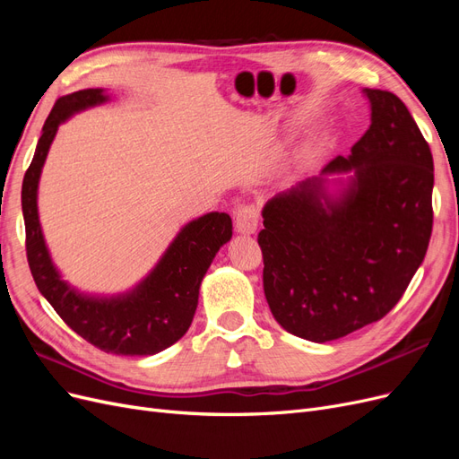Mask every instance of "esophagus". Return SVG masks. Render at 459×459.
I'll use <instances>...</instances> for the list:
<instances>
[{
	"label": "esophagus",
	"instance_id": "esophagus-1",
	"mask_svg": "<svg viewBox=\"0 0 459 459\" xmlns=\"http://www.w3.org/2000/svg\"><path fill=\"white\" fill-rule=\"evenodd\" d=\"M258 228V208L255 204H241L235 211V230L241 235H253Z\"/></svg>",
	"mask_w": 459,
	"mask_h": 459
}]
</instances>
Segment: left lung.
<instances>
[{
  "mask_svg": "<svg viewBox=\"0 0 459 459\" xmlns=\"http://www.w3.org/2000/svg\"><path fill=\"white\" fill-rule=\"evenodd\" d=\"M369 128L349 157L262 208L264 295L285 331L335 341L393 310L433 230V155L410 110L364 90Z\"/></svg>",
  "mask_w": 459,
  "mask_h": 459,
  "instance_id": "obj_1",
  "label": "left lung"
}]
</instances>
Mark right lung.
Wrapping results in <instances>:
<instances>
[{"label":"right lung","instance_id":"1","mask_svg":"<svg viewBox=\"0 0 459 459\" xmlns=\"http://www.w3.org/2000/svg\"><path fill=\"white\" fill-rule=\"evenodd\" d=\"M110 101L103 88L68 93L55 103L22 179L26 256L36 287L63 322L97 349L122 356H152L182 339L197 310L201 281L231 239V218L206 212L176 233L152 270L132 289L115 295L86 293L55 266L38 212V187L49 147L68 118Z\"/></svg>","mask_w":459,"mask_h":459}]
</instances>
